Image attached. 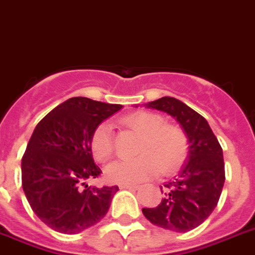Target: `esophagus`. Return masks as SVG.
Listing matches in <instances>:
<instances>
[{
    "label": "esophagus",
    "instance_id": "obj_1",
    "mask_svg": "<svg viewBox=\"0 0 255 255\" xmlns=\"http://www.w3.org/2000/svg\"><path fill=\"white\" fill-rule=\"evenodd\" d=\"M137 187V185H121V188H123V190H136Z\"/></svg>",
    "mask_w": 255,
    "mask_h": 255
}]
</instances>
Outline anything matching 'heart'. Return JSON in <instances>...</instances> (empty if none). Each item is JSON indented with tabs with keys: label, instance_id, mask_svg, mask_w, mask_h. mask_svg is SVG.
I'll return each mask as SVG.
<instances>
[{
	"label": "heart",
	"instance_id": "obj_1",
	"mask_svg": "<svg viewBox=\"0 0 255 255\" xmlns=\"http://www.w3.org/2000/svg\"><path fill=\"white\" fill-rule=\"evenodd\" d=\"M121 123L138 133L137 153L133 160L115 161L106 169L110 182L119 185H133L158 171L171 173L185 162L188 153L186 132L174 124H165L161 115L137 111L122 118ZM90 150L95 160L105 162L113 156V129L107 123L95 127L90 137Z\"/></svg>",
	"mask_w": 255,
	"mask_h": 255
}]
</instances>
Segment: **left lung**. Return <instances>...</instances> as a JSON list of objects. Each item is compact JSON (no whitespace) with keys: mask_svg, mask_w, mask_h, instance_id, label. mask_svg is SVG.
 Listing matches in <instances>:
<instances>
[{"mask_svg":"<svg viewBox=\"0 0 255 255\" xmlns=\"http://www.w3.org/2000/svg\"><path fill=\"white\" fill-rule=\"evenodd\" d=\"M148 109L169 114L186 132L188 160L177 177L165 183L163 198L157 207L142 208L152 224L173 232L196 228L212 214L225 182L223 149L208 122L179 99L171 97L146 103Z\"/></svg>","mask_w":255,"mask_h":255,"instance_id":"obj_1","label":"left lung"}]
</instances>
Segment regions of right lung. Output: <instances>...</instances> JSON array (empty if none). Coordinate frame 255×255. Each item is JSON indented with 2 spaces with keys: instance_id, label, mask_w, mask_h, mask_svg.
Returning a JSON list of instances; mask_svg holds the SVG:
<instances>
[{
  "instance_id": "1",
  "label": "right lung",
  "mask_w": 255,
  "mask_h": 255,
  "mask_svg": "<svg viewBox=\"0 0 255 255\" xmlns=\"http://www.w3.org/2000/svg\"><path fill=\"white\" fill-rule=\"evenodd\" d=\"M122 107L74 97L35 127L22 157V187L35 215L53 231L80 233L107 214L119 187L86 183L102 173L93 160L90 137Z\"/></svg>"
}]
</instances>
